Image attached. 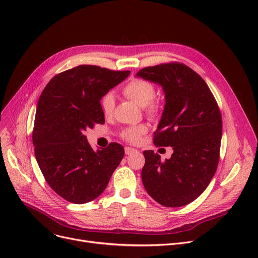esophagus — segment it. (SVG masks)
<instances>
[{
	"instance_id": "obj_1",
	"label": "esophagus",
	"mask_w": 258,
	"mask_h": 258,
	"mask_svg": "<svg viewBox=\"0 0 258 258\" xmlns=\"http://www.w3.org/2000/svg\"><path fill=\"white\" fill-rule=\"evenodd\" d=\"M124 151H125V154H126V155H131V154H133V153H135V152H137L136 150H135V148H132V147H128V146H126V147L124 148Z\"/></svg>"
}]
</instances>
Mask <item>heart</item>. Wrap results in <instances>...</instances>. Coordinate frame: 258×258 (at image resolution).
I'll return each instance as SVG.
<instances>
[{"mask_svg":"<svg viewBox=\"0 0 258 258\" xmlns=\"http://www.w3.org/2000/svg\"><path fill=\"white\" fill-rule=\"evenodd\" d=\"M122 94L127 99L142 106L144 108L145 114L148 117L156 118L159 115L160 102L155 99L156 89L150 81L141 78L132 79L122 89ZM100 106L102 113L105 116H111L113 114L115 108V99L111 93L103 95L100 100ZM146 132L147 126L145 124H139L122 130L120 136L122 139H124L131 143H136Z\"/></svg>","mask_w":258,"mask_h":258,"instance_id":"1","label":"heart"}]
</instances>
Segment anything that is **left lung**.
<instances>
[{
    "mask_svg": "<svg viewBox=\"0 0 258 258\" xmlns=\"http://www.w3.org/2000/svg\"><path fill=\"white\" fill-rule=\"evenodd\" d=\"M137 76L164 90L165 106L154 144L173 150L165 161L154 151L143 152L145 190L165 207L185 206L203 194L218 168L223 126L220 107L205 80L184 63L146 67Z\"/></svg>",
    "mask_w": 258,
    "mask_h": 258,
    "instance_id": "8db88e82",
    "label": "left lung"
}]
</instances>
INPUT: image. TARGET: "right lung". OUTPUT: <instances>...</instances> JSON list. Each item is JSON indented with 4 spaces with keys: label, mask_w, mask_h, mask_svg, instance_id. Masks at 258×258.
<instances>
[{
    "label": "right lung",
    "mask_w": 258,
    "mask_h": 258,
    "mask_svg": "<svg viewBox=\"0 0 258 258\" xmlns=\"http://www.w3.org/2000/svg\"><path fill=\"white\" fill-rule=\"evenodd\" d=\"M130 71L80 64L54 76L37 102L32 141L46 182L59 197L85 204L99 197L124 156L112 142L94 151L85 131L104 123L100 99Z\"/></svg>",
    "instance_id": "right-lung-1"
}]
</instances>
